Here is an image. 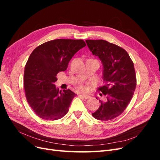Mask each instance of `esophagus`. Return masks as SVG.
I'll return each mask as SVG.
<instances>
[{
    "label": "esophagus",
    "mask_w": 160,
    "mask_h": 160,
    "mask_svg": "<svg viewBox=\"0 0 160 160\" xmlns=\"http://www.w3.org/2000/svg\"><path fill=\"white\" fill-rule=\"evenodd\" d=\"M81 96L83 97L85 99H88L90 98V96L89 95H85V94H81Z\"/></svg>",
    "instance_id": "esophagus-1"
}]
</instances>
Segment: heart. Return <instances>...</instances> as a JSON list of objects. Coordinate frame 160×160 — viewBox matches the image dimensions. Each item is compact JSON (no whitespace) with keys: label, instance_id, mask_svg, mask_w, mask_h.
Returning <instances> with one entry per match:
<instances>
[{"label":"heart","instance_id":"obj_1","mask_svg":"<svg viewBox=\"0 0 160 160\" xmlns=\"http://www.w3.org/2000/svg\"><path fill=\"white\" fill-rule=\"evenodd\" d=\"M79 88H80V89L82 90V91H85V88L84 86H83V85H81V86L79 87Z\"/></svg>","mask_w":160,"mask_h":160}]
</instances>
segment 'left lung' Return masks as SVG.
I'll use <instances>...</instances> for the list:
<instances>
[{
    "instance_id": "obj_1",
    "label": "left lung",
    "mask_w": 160,
    "mask_h": 160,
    "mask_svg": "<svg viewBox=\"0 0 160 160\" xmlns=\"http://www.w3.org/2000/svg\"><path fill=\"white\" fill-rule=\"evenodd\" d=\"M90 51L103 65L105 85L98 88L103 96L93 117L101 121L115 119L122 114L132 100L137 85L133 62L123 48L105 40H86Z\"/></svg>"
}]
</instances>
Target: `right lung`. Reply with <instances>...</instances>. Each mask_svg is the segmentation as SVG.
<instances>
[{
    "label": "right lung",
    "mask_w": 160,
    "mask_h": 160,
    "mask_svg": "<svg viewBox=\"0 0 160 160\" xmlns=\"http://www.w3.org/2000/svg\"><path fill=\"white\" fill-rule=\"evenodd\" d=\"M85 46L83 40L59 38L42 43L31 52L24 72V88L27 102L38 117L54 121L68 112L76 94L69 89H57L56 76Z\"/></svg>",
    "instance_id": "1"
}]
</instances>
